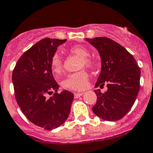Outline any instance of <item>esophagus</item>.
<instances>
[{"mask_svg": "<svg viewBox=\"0 0 153 153\" xmlns=\"http://www.w3.org/2000/svg\"><path fill=\"white\" fill-rule=\"evenodd\" d=\"M82 95H83V93H75V94H74V97L77 98V97H81Z\"/></svg>", "mask_w": 153, "mask_h": 153, "instance_id": "1", "label": "esophagus"}]
</instances>
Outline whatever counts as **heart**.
Segmentation results:
<instances>
[{
	"mask_svg": "<svg viewBox=\"0 0 153 153\" xmlns=\"http://www.w3.org/2000/svg\"><path fill=\"white\" fill-rule=\"evenodd\" d=\"M70 52L76 56L81 57L79 68H92L94 66V61L89 56V50L82 45H75L71 47L69 49ZM51 68L56 75H59L63 70V62L61 58L58 54H55L51 60ZM89 83V75L85 70H81L79 72L72 73L62 81V87L68 90H74V91H81L87 87Z\"/></svg>",
	"mask_w": 153,
	"mask_h": 153,
	"instance_id": "heart-1",
	"label": "heart"
}]
</instances>
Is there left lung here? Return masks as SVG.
<instances>
[{
  "instance_id": "left-lung-1",
  "label": "left lung",
  "mask_w": 153,
  "mask_h": 153,
  "mask_svg": "<svg viewBox=\"0 0 153 153\" xmlns=\"http://www.w3.org/2000/svg\"><path fill=\"white\" fill-rule=\"evenodd\" d=\"M87 40L97 48L102 59V71L95 87L107 85V91L103 94L99 89L95 90L97 99L92 110L104 120H119L128 113L136 99L140 68L132 55L115 41L106 37Z\"/></svg>"
}]
</instances>
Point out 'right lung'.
Instances as JSON below:
<instances>
[{
	"label": "right lung",
	"mask_w": 153,
	"mask_h": 153,
	"mask_svg": "<svg viewBox=\"0 0 153 153\" xmlns=\"http://www.w3.org/2000/svg\"><path fill=\"white\" fill-rule=\"evenodd\" d=\"M66 40H40L21 56L13 71L14 95L21 111L32 123L45 130L57 128L67 120L74 98L67 90L57 93L59 85L51 64L57 47Z\"/></svg>",
	"instance_id": "add662e5"
}]
</instances>
